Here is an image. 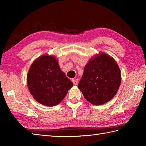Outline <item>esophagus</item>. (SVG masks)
<instances>
[{
    "instance_id": "esophagus-1",
    "label": "esophagus",
    "mask_w": 146,
    "mask_h": 146,
    "mask_svg": "<svg viewBox=\"0 0 146 146\" xmlns=\"http://www.w3.org/2000/svg\"><path fill=\"white\" fill-rule=\"evenodd\" d=\"M72 82L73 83L74 85H76L77 84H78V79H73L72 80Z\"/></svg>"
}]
</instances>
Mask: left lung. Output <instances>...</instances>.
I'll return each instance as SVG.
<instances>
[{
	"mask_svg": "<svg viewBox=\"0 0 146 146\" xmlns=\"http://www.w3.org/2000/svg\"><path fill=\"white\" fill-rule=\"evenodd\" d=\"M121 82V73L117 62L109 55L100 52L85 65L78 87L92 104L100 105L111 100Z\"/></svg>",
	"mask_w": 146,
	"mask_h": 146,
	"instance_id": "8db88e82",
	"label": "left lung"
}]
</instances>
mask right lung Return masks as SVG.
<instances>
[{
    "mask_svg": "<svg viewBox=\"0 0 146 146\" xmlns=\"http://www.w3.org/2000/svg\"><path fill=\"white\" fill-rule=\"evenodd\" d=\"M27 83L33 98L48 107L60 104L73 85L61 70L56 57L47 54L33 62L27 73Z\"/></svg>",
    "mask_w": 146,
    "mask_h": 146,
    "instance_id": "add662e5",
    "label": "right lung"
}]
</instances>
